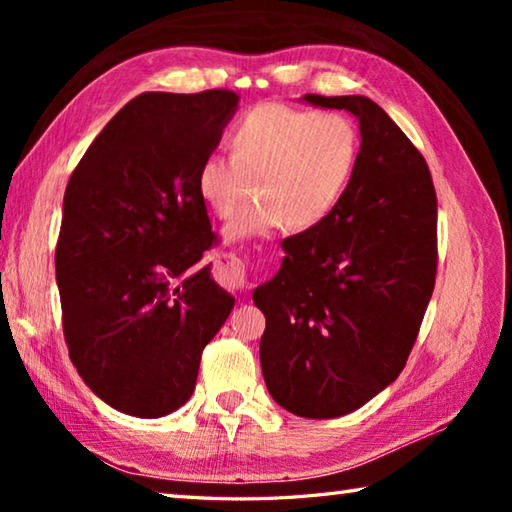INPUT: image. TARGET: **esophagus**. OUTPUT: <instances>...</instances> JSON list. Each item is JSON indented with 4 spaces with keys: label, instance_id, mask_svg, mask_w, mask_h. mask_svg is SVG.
Here are the masks:
<instances>
[{
    "label": "esophagus",
    "instance_id": "34e87169",
    "mask_svg": "<svg viewBox=\"0 0 512 512\" xmlns=\"http://www.w3.org/2000/svg\"><path fill=\"white\" fill-rule=\"evenodd\" d=\"M216 280H219L223 287L228 289H237L244 284V264H241V259L230 255V253H223L219 255V266H216Z\"/></svg>",
    "mask_w": 512,
    "mask_h": 512
}]
</instances>
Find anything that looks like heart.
Returning a JSON list of instances; mask_svg holds the SVG:
<instances>
[{
	"label": "heart",
	"mask_w": 512,
	"mask_h": 512,
	"mask_svg": "<svg viewBox=\"0 0 512 512\" xmlns=\"http://www.w3.org/2000/svg\"><path fill=\"white\" fill-rule=\"evenodd\" d=\"M232 158L212 153L198 169V194L207 207L230 219L225 237L244 239L277 223L305 230L339 205L359 162V131L336 112L296 110L264 103L232 128Z\"/></svg>",
	"instance_id": "b5f03b06"
}]
</instances>
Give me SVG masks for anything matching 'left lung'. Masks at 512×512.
I'll return each mask as SVG.
<instances>
[{
	"label": "left lung",
	"instance_id": "left-lung-1",
	"mask_svg": "<svg viewBox=\"0 0 512 512\" xmlns=\"http://www.w3.org/2000/svg\"><path fill=\"white\" fill-rule=\"evenodd\" d=\"M302 101L357 117V171L323 221L284 239L280 271L253 300L266 316L268 393L325 420L357 411L406 366L436 284L438 205L427 162L375 101Z\"/></svg>",
	"mask_w": 512,
	"mask_h": 512
}]
</instances>
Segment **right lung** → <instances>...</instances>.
Returning <instances> with one entry per match:
<instances>
[{
    "label": "right lung",
    "mask_w": 512,
    "mask_h": 512,
    "mask_svg": "<svg viewBox=\"0 0 512 512\" xmlns=\"http://www.w3.org/2000/svg\"><path fill=\"white\" fill-rule=\"evenodd\" d=\"M239 97L146 92L97 135L69 178L56 282L69 359L90 391L135 418H162L235 307L203 253L216 239L198 169Z\"/></svg>",
    "instance_id": "right-lung-1"
}]
</instances>
